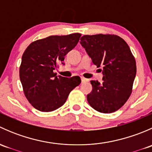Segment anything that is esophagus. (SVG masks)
Segmentation results:
<instances>
[{
  "instance_id": "obj_1",
  "label": "esophagus",
  "mask_w": 152,
  "mask_h": 152,
  "mask_svg": "<svg viewBox=\"0 0 152 152\" xmlns=\"http://www.w3.org/2000/svg\"><path fill=\"white\" fill-rule=\"evenodd\" d=\"M81 79H82V83H85V82H87V80L86 79H85V78H81Z\"/></svg>"
}]
</instances>
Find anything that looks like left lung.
<instances>
[{
  "label": "left lung",
  "instance_id": "left-lung-1",
  "mask_svg": "<svg viewBox=\"0 0 152 152\" xmlns=\"http://www.w3.org/2000/svg\"><path fill=\"white\" fill-rule=\"evenodd\" d=\"M80 43L104 75L103 82L90 81L87 96L90 105L99 113H112L126 102L132 92L136 62L126 42L115 34L84 35Z\"/></svg>",
  "mask_w": 152,
  "mask_h": 152
}]
</instances>
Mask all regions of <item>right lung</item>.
Returning a JSON list of instances; mask_svg holds the SVG:
<instances>
[{"label": "right lung", "mask_w": 152, "mask_h": 152, "mask_svg": "<svg viewBox=\"0 0 152 152\" xmlns=\"http://www.w3.org/2000/svg\"><path fill=\"white\" fill-rule=\"evenodd\" d=\"M81 34L49 36L32 42L22 56L20 79L26 98L35 109L51 112L62 107L80 85L79 76H56L53 70L79 41Z\"/></svg>", "instance_id": "add662e5"}]
</instances>
